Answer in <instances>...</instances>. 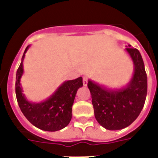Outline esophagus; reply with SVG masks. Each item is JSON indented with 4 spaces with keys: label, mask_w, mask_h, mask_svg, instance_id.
<instances>
[{
    "label": "esophagus",
    "mask_w": 158,
    "mask_h": 158,
    "mask_svg": "<svg viewBox=\"0 0 158 158\" xmlns=\"http://www.w3.org/2000/svg\"><path fill=\"white\" fill-rule=\"evenodd\" d=\"M87 77H85V76H84L83 79H82V83H83V85H85V86H86L87 85V82H88V81H87Z\"/></svg>",
    "instance_id": "34e87169"
}]
</instances>
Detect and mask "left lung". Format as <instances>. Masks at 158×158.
<instances>
[{
	"mask_svg": "<svg viewBox=\"0 0 158 158\" xmlns=\"http://www.w3.org/2000/svg\"><path fill=\"white\" fill-rule=\"evenodd\" d=\"M126 51L134 65L131 82L124 88L111 90L89 80L94 114L98 123L110 131L130 126L138 117L148 92V77L143 59L137 48L127 46Z\"/></svg>",
	"mask_w": 158,
	"mask_h": 158,
	"instance_id": "1",
	"label": "left lung"
}]
</instances>
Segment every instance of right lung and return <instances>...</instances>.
Listing matches in <instances>:
<instances>
[{"label": "right lung", "instance_id": "1", "mask_svg": "<svg viewBox=\"0 0 158 158\" xmlns=\"http://www.w3.org/2000/svg\"><path fill=\"white\" fill-rule=\"evenodd\" d=\"M25 48L21 62L16 73L15 93L17 101L24 116L31 124L42 131H57L63 129L72 119V107L79 87L83 85L82 78L64 82L49 98L44 102L35 103L26 99L21 89V80L23 75V60L28 49Z\"/></svg>", "mask_w": 158, "mask_h": 158}]
</instances>
